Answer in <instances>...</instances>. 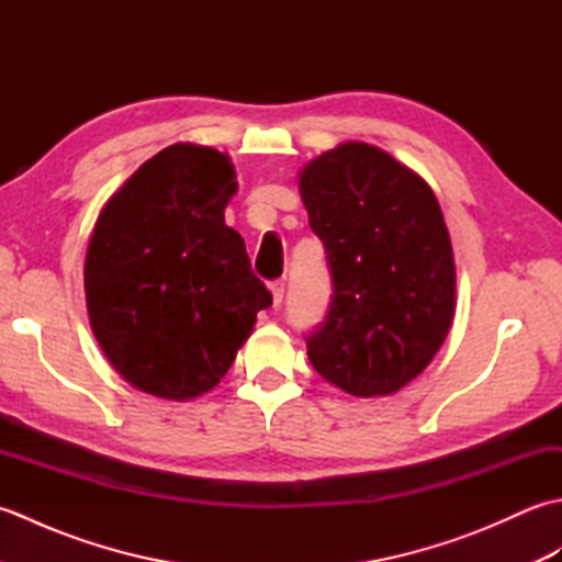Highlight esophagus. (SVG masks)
<instances>
[{
    "instance_id": "1",
    "label": "esophagus",
    "mask_w": 562,
    "mask_h": 562,
    "mask_svg": "<svg viewBox=\"0 0 562 562\" xmlns=\"http://www.w3.org/2000/svg\"><path fill=\"white\" fill-rule=\"evenodd\" d=\"M270 292H272V304L280 306L282 296H284V280H272L270 282Z\"/></svg>"
}]
</instances>
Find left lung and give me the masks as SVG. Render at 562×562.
<instances>
[{
  "label": "left lung",
  "instance_id": "left-lung-1",
  "mask_svg": "<svg viewBox=\"0 0 562 562\" xmlns=\"http://www.w3.org/2000/svg\"><path fill=\"white\" fill-rule=\"evenodd\" d=\"M333 280L308 330L316 372L352 396H389L432 362L453 318L457 270L439 202L386 151L348 142L300 176Z\"/></svg>",
  "mask_w": 562,
  "mask_h": 562
}]
</instances>
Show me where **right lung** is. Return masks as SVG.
Instances as JSON below:
<instances>
[{
    "label": "right lung",
    "instance_id": "1",
    "mask_svg": "<svg viewBox=\"0 0 562 562\" xmlns=\"http://www.w3.org/2000/svg\"><path fill=\"white\" fill-rule=\"evenodd\" d=\"M234 193L224 154L171 145L99 214L83 266L91 328L139 391L186 401L214 389L272 304L224 224Z\"/></svg>",
    "mask_w": 562,
    "mask_h": 562
}]
</instances>
